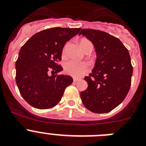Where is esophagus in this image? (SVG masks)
<instances>
[{"mask_svg":"<svg viewBox=\"0 0 146 146\" xmlns=\"http://www.w3.org/2000/svg\"><path fill=\"white\" fill-rule=\"evenodd\" d=\"M77 80H78V78H76V77H74V78H73V81H74V82H77Z\"/></svg>","mask_w":146,"mask_h":146,"instance_id":"obj_1","label":"esophagus"}]
</instances>
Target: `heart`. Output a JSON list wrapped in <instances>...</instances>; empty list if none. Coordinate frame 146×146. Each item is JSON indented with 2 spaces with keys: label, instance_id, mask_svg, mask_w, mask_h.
I'll list each match as a JSON object with an SVG mask.
<instances>
[{
  "label": "heart",
  "instance_id": "obj_1",
  "mask_svg": "<svg viewBox=\"0 0 146 146\" xmlns=\"http://www.w3.org/2000/svg\"><path fill=\"white\" fill-rule=\"evenodd\" d=\"M86 43H91L90 41L86 39L82 40L80 42V45ZM66 48H64V52H65ZM64 72L69 75L74 77H79L82 76L89 70V64L86 62L77 61V60H70L66 61L64 66Z\"/></svg>",
  "mask_w": 146,
  "mask_h": 146
}]
</instances>
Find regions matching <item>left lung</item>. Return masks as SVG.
I'll return each instance as SVG.
<instances>
[{
	"label": "left lung",
	"mask_w": 146,
	"mask_h": 146,
	"mask_svg": "<svg viewBox=\"0 0 146 146\" xmlns=\"http://www.w3.org/2000/svg\"><path fill=\"white\" fill-rule=\"evenodd\" d=\"M94 44L96 60L92 73L85 77L88 88L80 93L82 104L95 113H109L124 100L129 91L133 68L128 50L106 32L82 29Z\"/></svg>",
	"instance_id": "1"
}]
</instances>
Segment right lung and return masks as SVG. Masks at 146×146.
<instances>
[{
  "instance_id": "1",
  "label": "right lung",
  "mask_w": 146,
  "mask_h": 146,
  "mask_svg": "<svg viewBox=\"0 0 146 146\" xmlns=\"http://www.w3.org/2000/svg\"><path fill=\"white\" fill-rule=\"evenodd\" d=\"M81 28H52L38 32L21 47L16 61V82L25 101L37 109H49L61 99L66 88L71 85V76L52 74L63 70L61 60L66 42Z\"/></svg>"
}]
</instances>
